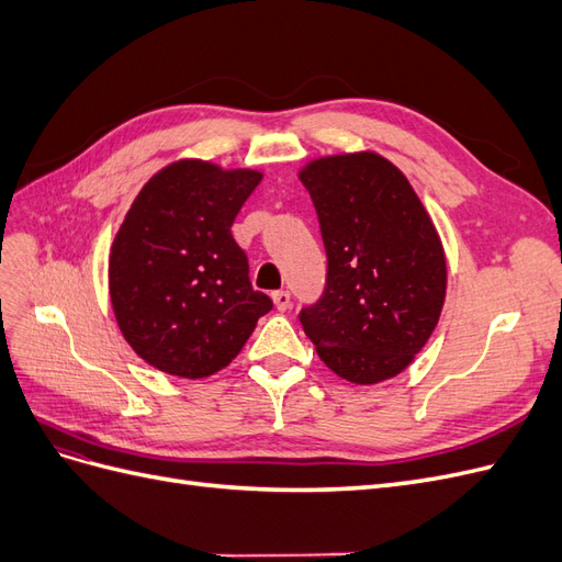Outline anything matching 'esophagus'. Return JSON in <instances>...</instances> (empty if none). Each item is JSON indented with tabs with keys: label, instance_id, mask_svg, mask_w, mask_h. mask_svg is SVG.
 Instances as JSON below:
<instances>
[{
	"label": "esophagus",
	"instance_id": "34e87169",
	"mask_svg": "<svg viewBox=\"0 0 562 562\" xmlns=\"http://www.w3.org/2000/svg\"><path fill=\"white\" fill-rule=\"evenodd\" d=\"M271 300H274V307H277L279 312H288V310H291V293H288V291L271 293Z\"/></svg>",
	"mask_w": 562,
	"mask_h": 562
}]
</instances>
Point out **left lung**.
<instances>
[{
  "label": "left lung",
  "mask_w": 562,
  "mask_h": 562,
  "mask_svg": "<svg viewBox=\"0 0 562 562\" xmlns=\"http://www.w3.org/2000/svg\"><path fill=\"white\" fill-rule=\"evenodd\" d=\"M328 255L326 293L300 312L318 359L351 384L401 375L443 312V241L413 184L378 151L304 164Z\"/></svg>",
  "instance_id": "obj_1"
}]
</instances>
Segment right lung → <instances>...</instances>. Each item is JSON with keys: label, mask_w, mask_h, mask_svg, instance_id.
Segmentation results:
<instances>
[{"label": "right lung", "mask_w": 562, "mask_h": 562, "mask_svg": "<svg viewBox=\"0 0 562 562\" xmlns=\"http://www.w3.org/2000/svg\"><path fill=\"white\" fill-rule=\"evenodd\" d=\"M260 168L178 159L151 176L119 227L110 302L131 349L166 375L201 380L229 366L271 310L252 291L232 225Z\"/></svg>", "instance_id": "right-lung-1"}]
</instances>
